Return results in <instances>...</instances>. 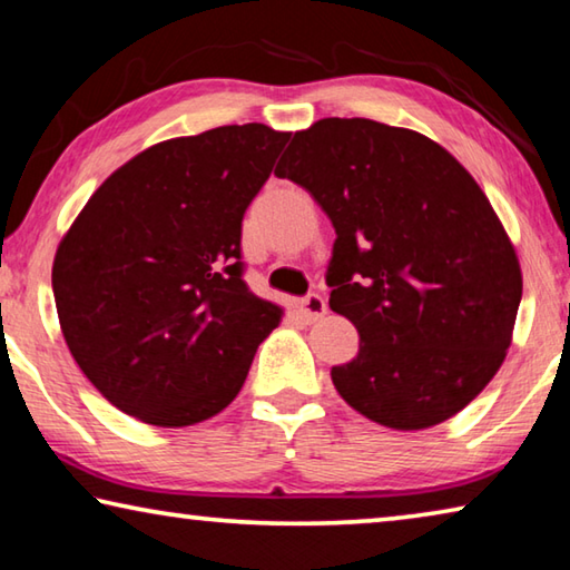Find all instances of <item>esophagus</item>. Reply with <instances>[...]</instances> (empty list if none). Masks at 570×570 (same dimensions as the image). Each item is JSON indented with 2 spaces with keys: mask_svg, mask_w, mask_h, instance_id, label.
<instances>
[{
  "mask_svg": "<svg viewBox=\"0 0 570 570\" xmlns=\"http://www.w3.org/2000/svg\"><path fill=\"white\" fill-rule=\"evenodd\" d=\"M298 312L306 322H320L326 314V298L322 294H306L302 302H298Z\"/></svg>",
  "mask_w": 570,
  "mask_h": 570,
  "instance_id": "1",
  "label": "esophagus"
}]
</instances>
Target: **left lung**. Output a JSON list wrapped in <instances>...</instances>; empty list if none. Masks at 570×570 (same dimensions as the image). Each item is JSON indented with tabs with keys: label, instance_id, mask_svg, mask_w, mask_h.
Returning <instances> with one entry per match:
<instances>
[{
	"label": "left lung",
	"instance_id": "obj_1",
	"mask_svg": "<svg viewBox=\"0 0 570 570\" xmlns=\"http://www.w3.org/2000/svg\"><path fill=\"white\" fill-rule=\"evenodd\" d=\"M336 230L332 312L360 332L332 366L346 404L392 430L458 414L505 360L523 278L485 193L424 135L366 118H324L276 166Z\"/></svg>",
	"mask_w": 570,
	"mask_h": 570
}]
</instances>
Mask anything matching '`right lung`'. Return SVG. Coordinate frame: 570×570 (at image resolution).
I'll return each mask as SVG.
<instances>
[{"instance_id":"obj_1","label":"right lung","mask_w":570,"mask_h":570,"mask_svg":"<svg viewBox=\"0 0 570 570\" xmlns=\"http://www.w3.org/2000/svg\"><path fill=\"white\" fill-rule=\"evenodd\" d=\"M286 140L248 122L158 142L67 230L52 266L65 342L125 414L186 428L244 387L284 312L244 282L240 220Z\"/></svg>"}]
</instances>
